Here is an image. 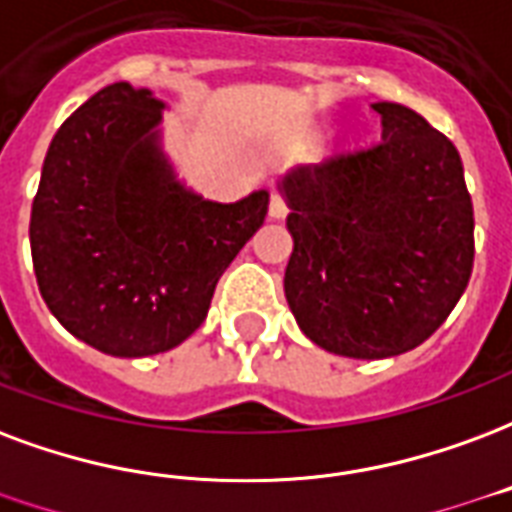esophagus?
<instances>
[{"label":"esophagus","instance_id":"esophagus-1","mask_svg":"<svg viewBox=\"0 0 512 512\" xmlns=\"http://www.w3.org/2000/svg\"><path fill=\"white\" fill-rule=\"evenodd\" d=\"M268 214H271L274 219H282L287 214L285 198H282V195H279L276 189H271V203H268Z\"/></svg>","mask_w":512,"mask_h":512}]
</instances>
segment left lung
Instances as JSON below:
<instances>
[{
  "mask_svg": "<svg viewBox=\"0 0 512 512\" xmlns=\"http://www.w3.org/2000/svg\"><path fill=\"white\" fill-rule=\"evenodd\" d=\"M382 140L282 179L298 328L347 358L429 339L467 290L475 217L456 146L399 102H374Z\"/></svg>",
  "mask_w": 512,
  "mask_h": 512,
  "instance_id": "left-lung-1",
  "label": "left lung"
}]
</instances>
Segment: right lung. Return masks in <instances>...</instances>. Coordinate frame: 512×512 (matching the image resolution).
<instances>
[{"label": "right lung", "instance_id": "add662e5", "mask_svg": "<svg viewBox=\"0 0 512 512\" xmlns=\"http://www.w3.org/2000/svg\"><path fill=\"white\" fill-rule=\"evenodd\" d=\"M160 100L111 83L48 146L29 241L51 314L94 350H173L206 320L219 276L268 214V192L203 200L160 149Z\"/></svg>", "mask_w": 512, "mask_h": 512}]
</instances>
